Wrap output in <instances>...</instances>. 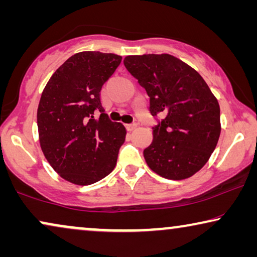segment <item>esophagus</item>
<instances>
[{"label":"esophagus","mask_w":257,"mask_h":257,"mask_svg":"<svg viewBox=\"0 0 257 257\" xmlns=\"http://www.w3.org/2000/svg\"><path fill=\"white\" fill-rule=\"evenodd\" d=\"M125 126L128 131H133V130H136L137 127H138V124H137V122H133V124H126Z\"/></svg>","instance_id":"esophagus-1"}]
</instances>
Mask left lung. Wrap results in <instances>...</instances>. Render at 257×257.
Returning a JSON list of instances; mask_svg holds the SVG:
<instances>
[{
	"label": "left lung",
	"instance_id": "left-lung-1",
	"mask_svg": "<svg viewBox=\"0 0 257 257\" xmlns=\"http://www.w3.org/2000/svg\"><path fill=\"white\" fill-rule=\"evenodd\" d=\"M124 65L150 97L152 115L165 118L153 127L144 158L153 172L182 180L201 170L221 132L220 106L198 71L168 54L126 56Z\"/></svg>",
	"mask_w": 257,
	"mask_h": 257
}]
</instances>
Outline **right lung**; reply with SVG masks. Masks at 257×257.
<instances>
[{"mask_svg": "<svg viewBox=\"0 0 257 257\" xmlns=\"http://www.w3.org/2000/svg\"><path fill=\"white\" fill-rule=\"evenodd\" d=\"M121 56L99 51L73 55L56 70L37 108L42 152L66 181L86 186L113 171L126 128L104 113L100 90ZM101 117L94 119V111Z\"/></svg>", "mask_w": 257, "mask_h": 257, "instance_id": "obj_1", "label": "right lung"}]
</instances>
